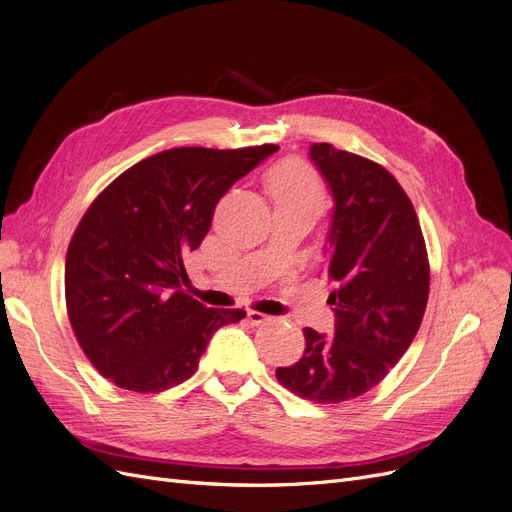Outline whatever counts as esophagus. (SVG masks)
<instances>
[{
	"mask_svg": "<svg viewBox=\"0 0 512 512\" xmlns=\"http://www.w3.org/2000/svg\"><path fill=\"white\" fill-rule=\"evenodd\" d=\"M269 320V316H265V314H260V312H254V309H250V312H247V322L252 324V327H258V324H262V322H267Z\"/></svg>",
	"mask_w": 512,
	"mask_h": 512,
	"instance_id": "esophagus-1",
	"label": "esophagus"
}]
</instances>
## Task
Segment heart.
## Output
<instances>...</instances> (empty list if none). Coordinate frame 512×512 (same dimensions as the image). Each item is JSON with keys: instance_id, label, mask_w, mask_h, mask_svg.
Instances as JSON below:
<instances>
[{"instance_id": "b5f03b06", "label": "heart", "mask_w": 512, "mask_h": 512, "mask_svg": "<svg viewBox=\"0 0 512 512\" xmlns=\"http://www.w3.org/2000/svg\"><path fill=\"white\" fill-rule=\"evenodd\" d=\"M275 200H318L320 188L312 170L303 164L288 162L275 170L271 177Z\"/></svg>"}]
</instances>
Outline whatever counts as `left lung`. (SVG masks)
<instances>
[{
  "instance_id": "1",
  "label": "left lung",
  "mask_w": 512,
  "mask_h": 512,
  "mask_svg": "<svg viewBox=\"0 0 512 512\" xmlns=\"http://www.w3.org/2000/svg\"><path fill=\"white\" fill-rule=\"evenodd\" d=\"M309 160L333 196L335 333L303 329V356L275 376L314 404H339L374 389L410 348L427 307L429 262L416 211L389 170L329 143L309 147Z\"/></svg>"
}]
</instances>
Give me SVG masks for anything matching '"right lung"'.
Returning <instances> with one entry per match:
<instances>
[{
	"mask_svg": "<svg viewBox=\"0 0 512 512\" xmlns=\"http://www.w3.org/2000/svg\"><path fill=\"white\" fill-rule=\"evenodd\" d=\"M177 147L119 175L91 203L66 256L76 339L119 389L162 393L188 380L211 335L245 318L183 292V258L203 243L230 185L275 153Z\"/></svg>",
	"mask_w": 512,
	"mask_h": 512,
	"instance_id": "add662e5",
	"label": "right lung"
}]
</instances>
